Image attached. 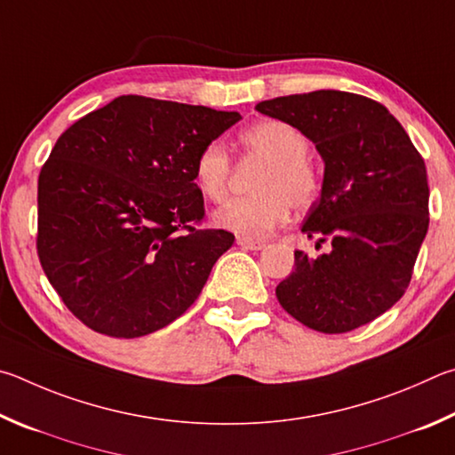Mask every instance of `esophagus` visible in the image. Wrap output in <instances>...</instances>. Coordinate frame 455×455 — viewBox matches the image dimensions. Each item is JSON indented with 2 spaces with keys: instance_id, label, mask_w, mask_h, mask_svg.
I'll return each instance as SVG.
<instances>
[{
  "instance_id": "34e87169",
  "label": "esophagus",
  "mask_w": 455,
  "mask_h": 455,
  "mask_svg": "<svg viewBox=\"0 0 455 455\" xmlns=\"http://www.w3.org/2000/svg\"><path fill=\"white\" fill-rule=\"evenodd\" d=\"M237 245H240L242 250H251V251H259L266 248V242H259V240H248V237H237Z\"/></svg>"
}]
</instances>
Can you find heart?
Listing matches in <instances>:
<instances>
[{"mask_svg": "<svg viewBox=\"0 0 455 455\" xmlns=\"http://www.w3.org/2000/svg\"><path fill=\"white\" fill-rule=\"evenodd\" d=\"M245 154L264 159L266 167L253 181L250 197H237L215 212L220 228L248 240H264L283 226L291 205L306 210L320 194L322 178L312 164L309 140L282 119H264L240 133ZM232 157L220 141L199 149L194 162V180L205 199L220 204L228 197Z\"/></svg>", "mask_w": 455, "mask_h": 455, "instance_id": "1", "label": "heart"}]
</instances>
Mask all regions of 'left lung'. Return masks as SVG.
Segmentation results:
<instances>
[{"label":"left lung","mask_w":455,"mask_h":455,"mask_svg":"<svg viewBox=\"0 0 455 455\" xmlns=\"http://www.w3.org/2000/svg\"><path fill=\"white\" fill-rule=\"evenodd\" d=\"M315 143L322 196L301 232L331 242L317 258L296 251V269L275 288L291 317L346 333L387 312L408 290L429 226L426 164L402 124L370 98L320 90L259 101Z\"/></svg>","instance_id":"1"}]
</instances>
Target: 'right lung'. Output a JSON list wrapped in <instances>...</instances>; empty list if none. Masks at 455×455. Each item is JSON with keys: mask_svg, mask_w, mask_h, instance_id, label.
Listing matches in <instances>:
<instances>
[{"mask_svg": "<svg viewBox=\"0 0 455 455\" xmlns=\"http://www.w3.org/2000/svg\"><path fill=\"white\" fill-rule=\"evenodd\" d=\"M237 111L119 95L60 135L37 180V256L79 322L111 338L165 328L194 304L226 229H199L194 162Z\"/></svg>", "mask_w": 455, "mask_h": 455, "instance_id": "obj_1", "label": "right lung"}]
</instances>
